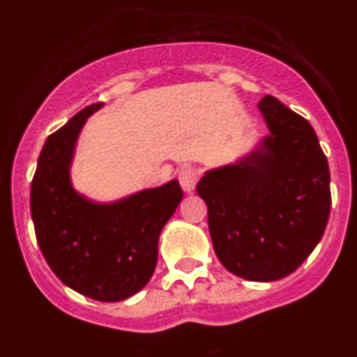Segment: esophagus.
I'll list each match as a JSON object with an SVG mask.
<instances>
[{
    "mask_svg": "<svg viewBox=\"0 0 357 357\" xmlns=\"http://www.w3.org/2000/svg\"><path fill=\"white\" fill-rule=\"evenodd\" d=\"M197 179H199V174H197L196 169H190V167H187V169L179 170V183H181V187H183V190L187 194L194 192Z\"/></svg>",
    "mask_w": 357,
    "mask_h": 357,
    "instance_id": "obj_1",
    "label": "esophagus"
}]
</instances>
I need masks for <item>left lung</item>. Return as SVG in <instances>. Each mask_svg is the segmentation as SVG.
Listing matches in <instances>:
<instances>
[{"label": "left lung", "instance_id": "left-lung-1", "mask_svg": "<svg viewBox=\"0 0 357 357\" xmlns=\"http://www.w3.org/2000/svg\"><path fill=\"white\" fill-rule=\"evenodd\" d=\"M268 134L234 163L206 170L196 190L208 206L220 261L248 281H278L310 256L331 214V172L312 125L274 96L257 105Z\"/></svg>", "mask_w": 357, "mask_h": 357}]
</instances>
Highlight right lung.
I'll list each match as a JSON object with an SVG mask.
<instances>
[{
  "mask_svg": "<svg viewBox=\"0 0 357 357\" xmlns=\"http://www.w3.org/2000/svg\"><path fill=\"white\" fill-rule=\"evenodd\" d=\"M105 103L89 105L47 137L31 188L36 238L52 272L98 301H123L151 281L158 241L178 208V179L114 199L94 202L72 185L77 137Z\"/></svg>",
  "mask_w": 357,
  "mask_h": 357,
  "instance_id": "right-lung-1",
  "label": "right lung"
}]
</instances>
